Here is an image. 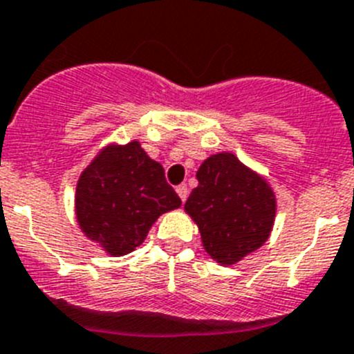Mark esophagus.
<instances>
[{
    "label": "esophagus",
    "mask_w": 354,
    "mask_h": 354,
    "mask_svg": "<svg viewBox=\"0 0 354 354\" xmlns=\"http://www.w3.org/2000/svg\"><path fill=\"white\" fill-rule=\"evenodd\" d=\"M176 192H178V196H180L181 201H185L187 196H189V187H187L185 183H181V185L176 187Z\"/></svg>",
    "instance_id": "obj_1"
}]
</instances>
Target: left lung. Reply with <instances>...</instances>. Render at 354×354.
Segmentation results:
<instances>
[{"label":"left lung","instance_id":"1","mask_svg":"<svg viewBox=\"0 0 354 354\" xmlns=\"http://www.w3.org/2000/svg\"><path fill=\"white\" fill-rule=\"evenodd\" d=\"M196 178L199 185L190 192L185 210L214 260L232 266L269 239L276 199L266 180L232 153L205 160Z\"/></svg>","mask_w":354,"mask_h":354}]
</instances>
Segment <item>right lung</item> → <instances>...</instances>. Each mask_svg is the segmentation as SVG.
I'll list each match as a JSON object with an SVG mask.
<instances>
[{"mask_svg":"<svg viewBox=\"0 0 354 354\" xmlns=\"http://www.w3.org/2000/svg\"><path fill=\"white\" fill-rule=\"evenodd\" d=\"M180 205L164 167L137 140L103 149L76 187L80 228L112 257L133 251L160 215Z\"/></svg>","mask_w":354,"mask_h":354,"instance_id":"obj_1","label":"right lung"}]
</instances>
